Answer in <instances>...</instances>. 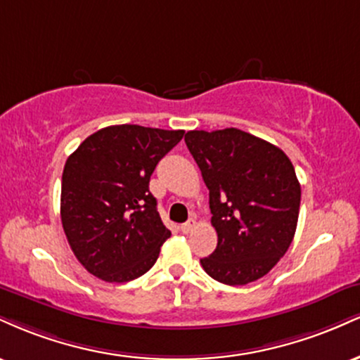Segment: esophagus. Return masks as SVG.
<instances>
[{
  "label": "esophagus",
  "instance_id": "obj_1",
  "mask_svg": "<svg viewBox=\"0 0 360 360\" xmlns=\"http://www.w3.org/2000/svg\"><path fill=\"white\" fill-rule=\"evenodd\" d=\"M194 226H196V220H194V218H189L188 221L181 225V232H183V233H189V232H191V230L194 229Z\"/></svg>",
  "mask_w": 360,
  "mask_h": 360
}]
</instances>
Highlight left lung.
<instances>
[{"instance_id":"8db88e82","label":"left lung","mask_w":360,"mask_h":360,"mask_svg":"<svg viewBox=\"0 0 360 360\" xmlns=\"http://www.w3.org/2000/svg\"><path fill=\"white\" fill-rule=\"evenodd\" d=\"M186 146L210 191L217 249L206 274L229 286L266 276L286 254L298 225L301 186L279 147L238 130H191Z\"/></svg>"}]
</instances>
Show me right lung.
<instances>
[{
	"label": "right lung",
	"mask_w": 360,
	"mask_h": 360,
	"mask_svg": "<svg viewBox=\"0 0 360 360\" xmlns=\"http://www.w3.org/2000/svg\"><path fill=\"white\" fill-rule=\"evenodd\" d=\"M184 130L111 125L94 131L65 160L60 218L84 269L106 283L137 279L171 237L148 181Z\"/></svg>",
	"instance_id": "1"
}]
</instances>
